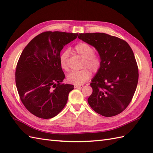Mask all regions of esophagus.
Returning <instances> with one entry per match:
<instances>
[{
  "label": "esophagus",
  "instance_id": "1",
  "mask_svg": "<svg viewBox=\"0 0 153 153\" xmlns=\"http://www.w3.org/2000/svg\"><path fill=\"white\" fill-rule=\"evenodd\" d=\"M83 87V85H74L75 88H82Z\"/></svg>",
  "mask_w": 153,
  "mask_h": 153
}]
</instances>
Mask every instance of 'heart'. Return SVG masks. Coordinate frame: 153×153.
<instances>
[{
    "mask_svg": "<svg viewBox=\"0 0 153 153\" xmlns=\"http://www.w3.org/2000/svg\"><path fill=\"white\" fill-rule=\"evenodd\" d=\"M74 51L77 54L83 58L82 66L85 67L78 71H73L68 75L67 79L70 83L81 85L84 83L91 76L90 69L93 72H97L101 66V58L100 55L94 52V48L90 45L84 42L75 45ZM68 51H64L60 54L59 62L60 67L62 70L68 71Z\"/></svg>",
    "mask_w": 153,
    "mask_h": 153,
    "instance_id": "1",
    "label": "heart"
}]
</instances>
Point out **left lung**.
I'll return each instance as SVG.
<instances>
[{"label": "left lung", "mask_w": 153, "mask_h": 153, "mask_svg": "<svg viewBox=\"0 0 153 153\" xmlns=\"http://www.w3.org/2000/svg\"><path fill=\"white\" fill-rule=\"evenodd\" d=\"M78 38L95 47L101 58V66L90 84L89 105L103 116L119 114L137 88L139 71L134 52L126 41L106 33H79Z\"/></svg>", "instance_id": "left-lung-1"}]
</instances>
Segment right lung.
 Masks as SVG:
<instances>
[{
    "label": "right lung",
    "instance_id": "obj_1",
    "mask_svg": "<svg viewBox=\"0 0 153 153\" xmlns=\"http://www.w3.org/2000/svg\"><path fill=\"white\" fill-rule=\"evenodd\" d=\"M77 33L45 31L34 37L23 51L16 70V85L23 105L32 114L49 119L66 105L74 85L62 83L60 51Z\"/></svg>",
    "mask_w": 153,
    "mask_h": 153
}]
</instances>
